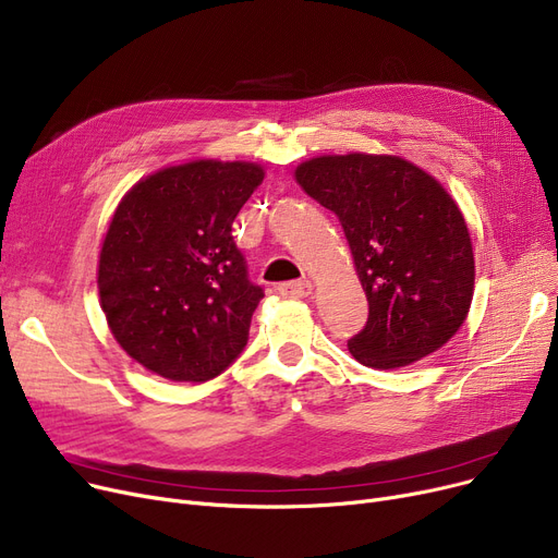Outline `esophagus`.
I'll return each instance as SVG.
<instances>
[{
    "label": "esophagus",
    "mask_w": 558,
    "mask_h": 558,
    "mask_svg": "<svg viewBox=\"0 0 558 558\" xmlns=\"http://www.w3.org/2000/svg\"><path fill=\"white\" fill-rule=\"evenodd\" d=\"M311 281H286V283H279L277 286V293L279 295H286V298H308L311 295Z\"/></svg>",
    "instance_id": "34e87169"
}]
</instances>
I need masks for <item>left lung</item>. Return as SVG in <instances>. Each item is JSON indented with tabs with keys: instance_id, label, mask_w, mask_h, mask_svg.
<instances>
[{
	"instance_id": "1",
	"label": "left lung",
	"mask_w": 558,
	"mask_h": 558,
	"mask_svg": "<svg viewBox=\"0 0 558 558\" xmlns=\"http://www.w3.org/2000/svg\"><path fill=\"white\" fill-rule=\"evenodd\" d=\"M333 210L367 298L352 356L375 369L404 367L452 338L470 311L474 254L468 225L442 185L400 156H317L295 170Z\"/></svg>"
}]
</instances>
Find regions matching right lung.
Segmentation results:
<instances>
[{
    "mask_svg": "<svg viewBox=\"0 0 558 558\" xmlns=\"http://www.w3.org/2000/svg\"><path fill=\"white\" fill-rule=\"evenodd\" d=\"M263 181L254 163L166 168L120 202L99 254V300L120 348L172 381H208L241 356L263 288L231 225Z\"/></svg>",
    "mask_w": 558,
    "mask_h": 558,
    "instance_id": "1",
    "label": "right lung"
}]
</instances>
